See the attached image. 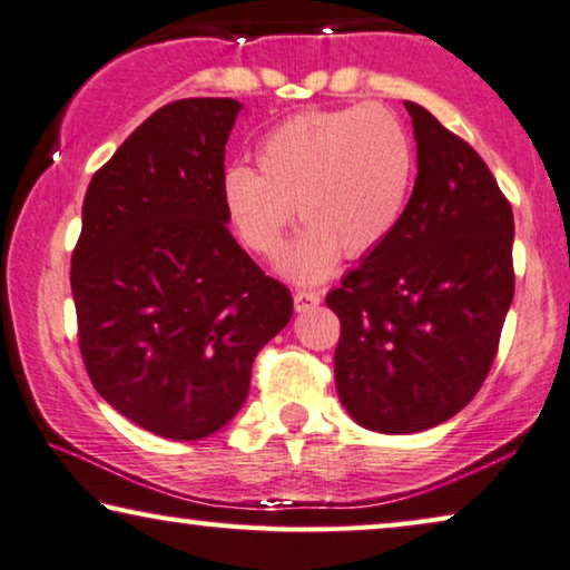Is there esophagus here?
<instances>
[{
  "instance_id": "esophagus-1",
  "label": "esophagus",
  "mask_w": 570,
  "mask_h": 570,
  "mask_svg": "<svg viewBox=\"0 0 570 570\" xmlns=\"http://www.w3.org/2000/svg\"><path fill=\"white\" fill-rule=\"evenodd\" d=\"M293 303H295V311H298V313L313 311L321 303V293H316V291H295Z\"/></svg>"
}]
</instances>
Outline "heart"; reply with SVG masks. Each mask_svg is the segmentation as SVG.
<instances>
[{
	"instance_id": "heart-1",
	"label": "heart",
	"mask_w": 570,
	"mask_h": 570,
	"mask_svg": "<svg viewBox=\"0 0 570 570\" xmlns=\"http://www.w3.org/2000/svg\"><path fill=\"white\" fill-rule=\"evenodd\" d=\"M416 154L391 110L352 105L293 115L257 144V171L230 167L224 208L246 249L272 257L283 246L293 205L305 228L279 272L321 283L350 259L367 257L395 234L414 189Z\"/></svg>"
}]
</instances>
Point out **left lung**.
Here are the masks:
<instances>
[{"label":"left lung","mask_w":570,"mask_h":570,"mask_svg":"<svg viewBox=\"0 0 570 570\" xmlns=\"http://www.w3.org/2000/svg\"><path fill=\"white\" fill-rule=\"evenodd\" d=\"M403 220L326 295L342 321L336 393L381 434L424 432L478 393L514 298V216L485 161L422 105Z\"/></svg>","instance_id":"obj_1"}]
</instances>
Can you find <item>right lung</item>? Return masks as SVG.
Returning <instances> with one entry per match:
<instances>
[{"label":"right lung","instance_id":"add662e5","mask_svg":"<svg viewBox=\"0 0 570 570\" xmlns=\"http://www.w3.org/2000/svg\"><path fill=\"white\" fill-rule=\"evenodd\" d=\"M230 97L164 105L92 177L71 257L79 350L97 393L167 440L216 434L249 395L252 362L293 316L228 230Z\"/></svg>","mask_w":570,"mask_h":570}]
</instances>
